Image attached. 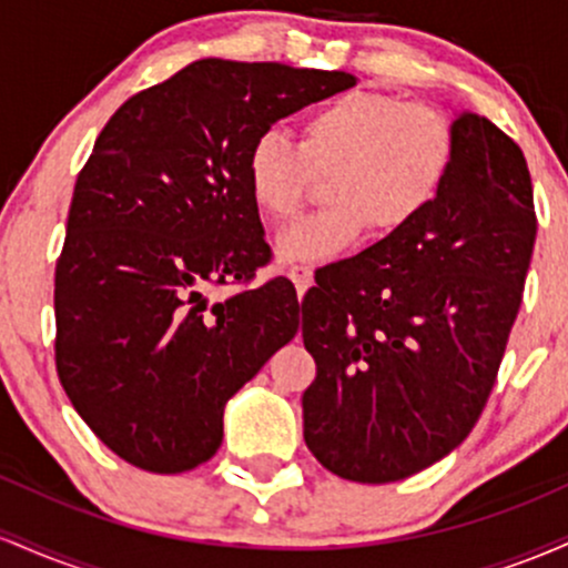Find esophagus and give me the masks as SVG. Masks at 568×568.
Segmentation results:
<instances>
[{
    "instance_id": "34e87169",
    "label": "esophagus",
    "mask_w": 568,
    "mask_h": 568,
    "mask_svg": "<svg viewBox=\"0 0 568 568\" xmlns=\"http://www.w3.org/2000/svg\"><path fill=\"white\" fill-rule=\"evenodd\" d=\"M291 280H293V285H296L298 298H304L306 288H310V285H312V270H310V266H293Z\"/></svg>"
}]
</instances>
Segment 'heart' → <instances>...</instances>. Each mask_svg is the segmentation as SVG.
Masks as SVG:
<instances>
[{
  "instance_id": "b5f03b06",
  "label": "heart",
  "mask_w": 568,
  "mask_h": 568,
  "mask_svg": "<svg viewBox=\"0 0 568 568\" xmlns=\"http://www.w3.org/2000/svg\"><path fill=\"white\" fill-rule=\"evenodd\" d=\"M456 160V128L429 103H406L379 90H349L312 109L298 149L277 133L253 141L245 186L270 221H288L310 200L317 175H331L328 211L302 219L277 237L283 264L342 256L374 230H408L429 211Z\"/></svg>"
}]
</instances>
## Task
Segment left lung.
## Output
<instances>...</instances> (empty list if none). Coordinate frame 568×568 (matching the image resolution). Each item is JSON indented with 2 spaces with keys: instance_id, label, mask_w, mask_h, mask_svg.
Segmentation results:
<instances>
[{
  "instance_id": "1",
  "label": "left lung",
  "mask_w": 568,
  "mask_h": 568,
  "mask_svg": "<svg viewBox=\"0 0 568 568\" xmlns=\"http://www.w3.org/2000/svg\"><path fill=\"white\" fill-rule=\"evenodd\" d=\"M454 128V171L425 216L325 266L302 304L317 363L306 448L355 484L408 478L470 435L524 298L529 165L486 116L462 112Z\"/></svg>"
}]
</instances>
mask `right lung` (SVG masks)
<instances>
[{"instance_id":"1","label":"right lung","mask_w":568,"mask_h":568,"mask_svg":"<svg viewBox=\"0 0 568 568\" xmlns=\"http://www.w3.org/2000/svg\"><path fill=\"white\" fill-rule=\"evenodd\" d=\"M357 80L202 58L128 98L77 175L55 264V368L84 425L149 473L219 452L226 400L298 331L291 280L251 283L272 251L245 186L253 141Z\"/></svg>"}]
</instances>
